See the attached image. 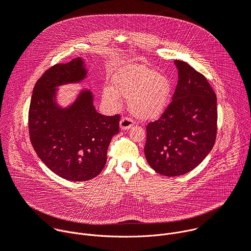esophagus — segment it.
<instances>
[{"instance_id": "obj_1", "label": "esophagus", "mask_w": 251, "mask_h": 251, "mask_svg": "<svg viewBox=\"0 0 251 251\" xmlns=\"http://www.w3.org/2000/svg\"><path fill=\"white\" fill-rule=\"evenodd\" d=\"M134 122L130 117H122L120 120V128L122 130H127L133 126Z\"/></svg>"}]
</instances>
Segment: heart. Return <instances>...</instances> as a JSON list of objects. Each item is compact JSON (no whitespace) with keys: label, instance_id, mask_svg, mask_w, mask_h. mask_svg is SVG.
Here are the masks:
<instances>
[{"label":"heart","instance_id":"b5f03b06","mask_svg":"<svg viewBox=\"0 0 251 251\" xmlns=\"http://www.w3.org/2000/svg\"><path fill=\"white\" fill-rule=\"evenodd\" d=\"M120 95L127 98L132 113L140 119L151 120L161 116L170 103L172 83L164 74L139 64L128 65L114 76L113 88L103 90V100L117 107Z\"/></svg>","mask_w":251,"mask_h":251}]
</instances>
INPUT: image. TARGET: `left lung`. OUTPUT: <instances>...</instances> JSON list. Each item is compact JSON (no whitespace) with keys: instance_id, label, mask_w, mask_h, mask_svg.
Masks as SVG:
<instances>
[{"instance_id":"1","label":"left lung","mask_w":251,"mask_h":251,"mask_svg":"<svg viewBox=\"0 0 251 251\" xmlns=\"http://www.w3.org/2000/svg\"><path fill=\"white\" fill-rule=\"evenodd\" d=\"M178 80L161 117L150 122L144 148L157 173L176 176L199 166L217 138V96L206 78L182 60H175Z\"/></svg>"}]
</instances>
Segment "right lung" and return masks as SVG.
<instances>
[{"label": "right lung", "mask_w": 251, "mask_h": 251, "mask_svg": "<svg viewBox=\"0 0 251 251\" xmlns=\"http://www.w3.org/2000/svg\"><path fill=\"white\" fill-rule=\"evenodd\" d=\"M86 75L80 57L51 66L35 83L28 110L29 138L35 153L57 176L77 183L91 180L103 170L120 121L119 114L96 112L93 94L87 89L70 106L57 105L56 87L80 82Z\"/></svg>", "instance_id": "right-lung-1"}]
</instances>
